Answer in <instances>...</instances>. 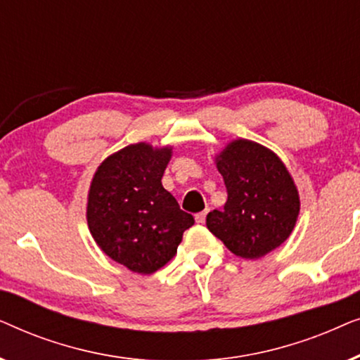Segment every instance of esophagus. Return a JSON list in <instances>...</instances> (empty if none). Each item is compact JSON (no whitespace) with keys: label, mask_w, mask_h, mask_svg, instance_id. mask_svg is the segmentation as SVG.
<instances>
[{"label":"esophagus","mask_w":360,"mask_h":360,"mask_svg":"<svg viewBox=\"0 0 360 360\" xmlns=\"http://www.w3.org/2000/svg\"><path fill=\"white\" fill-rule=\"evenodd\" d=\"M206 214H208V210H205V211H201V213H198L195 216V219H196V223H200V224H203L205 223V219H206Z\"/></svg>","instance_id":"esophagus-1"}]
</instances>
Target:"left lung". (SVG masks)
I'll list each match as a JSON object with an SVG mask.
<instances>
[{
    "label": "left lung",
    "mask_w": 360,
    "mask_h": 360,
    "mask_svg": "<svg viewBox=\"0 0 360 360\" xmlns=\"http://www.w3.org/2000/svg\"><path fill=\"white\" fill-rule=\"evenodd\" d=\"M228 201L206 226L231 252L259 259L285 243L300 211L298 191L285 165L257 142H231L218 157Z\"/></svg>",
    "instance_id": "8db88e82"
}]
</instances>
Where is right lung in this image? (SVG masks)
I'll use <instances>...</instances> for the list:
<instances>
[{"label": "right lung", "instance_id": "right-lung-1", "mask_svg": "<svg viewBox=\"0 0 360 360\" xmlns=\"http://www.w3.org/2000/svg\"><path fill=\"white\" fill-rule=\"evenodd\" d=\"M170 149L132 144L103 162L88 195V228L103 252L132 272L152 274L174 257L190 213L162 186Z\"/></svg>", "mask_w": 360, "mask_h": 360}]
</instances>
